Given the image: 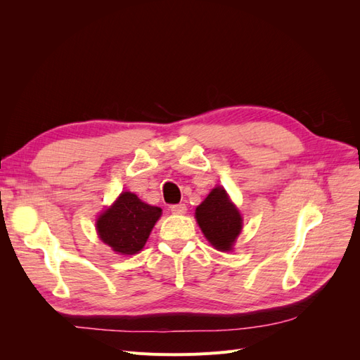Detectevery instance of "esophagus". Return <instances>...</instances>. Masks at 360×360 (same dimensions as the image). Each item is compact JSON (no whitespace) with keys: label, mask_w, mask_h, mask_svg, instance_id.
<instances>
[{"label":"esophagus","mask_w":360,"mask_h":360,"mask_svg":"<svg viewBox=\"0 0 360 360\" xmlns=\"http://www.w3.org/2000/svg\"><path fill=\"white\" fill-rule=\"evenodd\" d=\"M169 210L174 213V214H184L186 213V205L184 204H172L171 207H169Z\"/></svg>","instance_id":"34e87169"}]
</instances>
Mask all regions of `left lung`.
<instances>
[{
	"label": "left lung",
	"instance_id": "1",
	"mask_svg": "<svg viewBox=\"0 0 360 360\" xmlns=\"http://www.w3.org/2000/svg\"><path fill=\"white\" fill-rule=\"evenodd\" d=\"M195 217L209 240L217 250L228 252L242 231V214L230 201L224 188H214L197 207Z\"/></svg>",
	"mask_w": 360,
	"mask_h": 360
}]
</instances>
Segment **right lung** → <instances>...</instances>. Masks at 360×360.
I'll return each instance as SVG.
<instances>
[{
    "instance_id": "add662e5",
    "label": "right lung",
    "mask_w": 360,
    "mask_h": 360,
    "mask_svg": "<svg viewBox=\"0 0 360 360\" xmlns=\"http://www.w3.org/2000/svg\"><path fill=\"white\" fill-rule=\"evenodd\" d=\"M162 209L141 201L132 192H122L96 222L101 240L122 255L138 254L144 248Z\"/></svg>"
}]
</instances>
